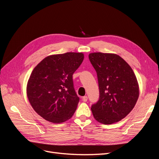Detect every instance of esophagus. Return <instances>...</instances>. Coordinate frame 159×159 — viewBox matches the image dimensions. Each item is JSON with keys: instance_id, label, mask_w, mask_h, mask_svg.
Instances as JSON below:
<instances>
[{"instance_id": "obj_1", "label": "esophagus", "mask_w": 159, "mask_h": 159, "mask_svg": "<svg viewBox=\"0 0 159 159\" xmlns=\"http://www.w3.org/2000/svg\"><path fill=\"white\" fill-rule=\"evenodd\" d=\"M82 100H83V102H87V101H88V97H87V96H84L83 98H82Z\"/></svg>"}]
</instances>
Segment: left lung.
I'll return each instance as SVG.
<instances>
[{"mask_svg":"<svg viewBox=\"0 0 159 159\" xmlns=\"http://www.w3.org/2000/svg\"><path fill=\"white\" fill-rule=\"evenodd\" d=\"M89 59L97 72L99 98L92 105L95 120L105 125L118 122L131 111L139 95V84L132 68L115 54L95 52Z\"/></svg>","mask_w":159,"mask_h":159,"instance_id":"1","label":"left lung"}]
</instances>
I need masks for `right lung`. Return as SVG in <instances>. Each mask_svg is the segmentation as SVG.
I'll return each instance as SVG.
<instances>
[{"label": "right lung", "instance_id": "add662e5", "mask_svg": "<svg viewBox=\"0 0 159 159\" xmlns=\"http://www.w3.org/2000/svg\"><path fill=\"white\" fill-rule=\"evenodd\" d=\"M84 58L83 53L52 55L33 70L28 81L27 96L34 110L46 121L60 123L73 116L80 98L72 75Z\"/></svg>", "mask_w": 159, "mask_h": 159}]
</instances>
